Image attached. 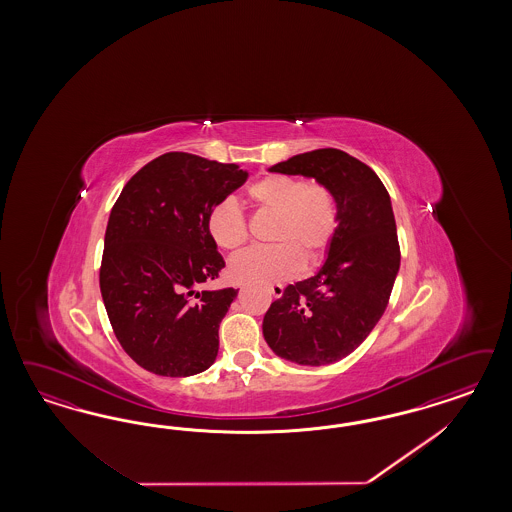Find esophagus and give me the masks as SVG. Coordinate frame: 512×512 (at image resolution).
Returning <instances> with one entry per match:
<instances>
[{
	"label": "esophagus",
	"instance_id": "1",
	"mask_svg": "<svg viewBox=\"0 0 512 512\" xmlns=\"http://www.w3.org/2000/svg\"><path fill=\"white\" fill-rule=\"evenodd\" d=\"M270 293L279 298V296L283 295V285H279V283H274V285H270Z\"/></svg>",
	"mask_w": 512,
	"mask_h": 512
}]
</instances>
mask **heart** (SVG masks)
<instances>
[{
  "instance_id": "b5f03b06",
  "label": "heart",
  "mask_w": 512,
  "mask_h": 512,
  "mask_svg": "<svg viewBox=\"0 0 512 512\" xmlns=\"http://www.w3.org/2000/svg\"><path fill=\"white\" fill-rule=\"evenodd\" d=\"M257 210L276 214L270 240L234 257L229 270L236 281H276L296 276L304 261H319L330 248L340 225L336 195L321 182H308L293 174H264L246 189ZM208 233L225 251L248 244V219L233 199H223L206 219Z\"/></svg>"
}]
</instances>
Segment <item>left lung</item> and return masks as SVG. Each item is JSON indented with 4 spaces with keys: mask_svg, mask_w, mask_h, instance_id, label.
Segmentation results:
<instances>
[{
    "mask_svg": "<svg viewBox=\"0 0 512 512\" xmlns=\"http://www.w3.org/2000/svg\"><path fill=\"white\" fill-rule=\"evenodd\" d=\"M270 171L310 176L330 187L340 225L323 268L287 285L264 313V340L296 364H334L368 338L387 310L400 270L387 187L366 163L336 148L295 155Z\"/></svg>",
    "mask_w": 512,
    "mask_h": 512,
    "instance_id": "1",
    "label": "left lung"
}]
</instances>
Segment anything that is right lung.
I'll use <instances>...</instances> for the list:
<instances>
[{"mask_svg": "<svg viewBox=\"0 0 512 512\" xmlns=\"http://www.w3.org/2000/svg\"><path fill=\"white\" fill-rule=\"evenodd\" d=\"M246 180L234 163L169 152L114 202L99 287L116 338L140 368L187 377L214 364L219 323L238 289L201 291L225 266L206 219Z\"/></svg>", "mask_w": 512, "mask_h": 512, "instance_id": "add662e5", "label": "right lung"}]
</instances>
